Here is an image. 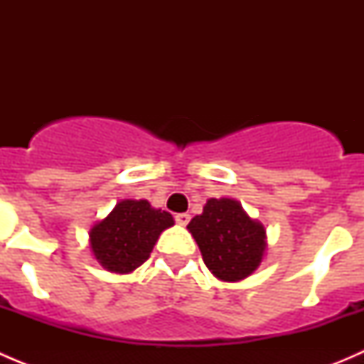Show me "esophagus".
Listing matches in <instances>:
<instances>
[{
	"instance_id": "1",
	"label": "esophagus",
	"mask_w": 364,
	"mask_h": 364,
	"mask_svg": "<svg viewBox=\"0 0 364 364\" xmlns=\"http://www.w3.org/2000/svg\"><path fill=\"white\" fill-rule=\"evenodd\" d=\"M176 218V223H179V225H188V222H190V215L188 213H178V215L174 216Z\"/></svg>"
}]
</instances>
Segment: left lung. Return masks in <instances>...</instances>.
I'll return each instance as SVG.
<instances>
[{
  "label": "left lung",
  "instance_id": "1",
  "mask_svg": "<svg viewBox=\"0 0 364 364\" xmlns=\"http://www.w3.org/2000/svg\"><path fill=\"white\" fill-rule=\"evenodd\" d=\"M186 229L199 245L204 264L218 280H245L262 262L266 230L237 200L209 199L203 215L193 216Z\"/></svg>",
  "mask_w": 364,
  "mask_h": 364
}]
</instances>
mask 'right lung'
I'll list each match as a JSON object with an SVG mask.
<instances>
[{
	"mask_svg": "<svg viewBox=\"0 0 364 364\" xmlns=\"http://www.w3.org/2000/svg\"><path fill=\"white\" fill-rule=\"evenodd\" d=\"M172 225L171 213L151 208L144 199H124L95 223L90 230V247L105 269L127 274L148 260L160 234Z\"/></svg>",
	"mask_w": 364,
	"mask_h": 364,
	"instance_id": "add662e5",
	"label": "right lung"
}]
</instances>
